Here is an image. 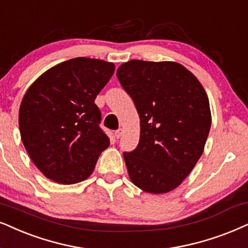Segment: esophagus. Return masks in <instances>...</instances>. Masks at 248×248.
I'll list each match as a JSON object with an SVG mask.
<instances>
[{"label": "esophagus", "mask_w": 248, "mask_h": 248, "mask_svg": "<svg viewBox=\"0 0 248 248\" xmlns=\"http://www.w3.org/2000/svg\"><path fill=\"white\" fill-rule=\"evenodd\" d=\"M122 134H124V129H118V130H115L114 131V136L117 137V139H120V137L122 136Z\"/></svg>", "instance_id": "34e87169"}]
</instances>
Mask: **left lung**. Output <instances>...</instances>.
Wrapping results in <instances>:
<instances>
[{"instance_id": "left-lung-1", "label": "left lung", "mask_w": 248, "mask_h": 248, "mask_svg": "<svg viewBox=\"0 0 248 248\" xmlns=\"http://www.w3.org/2000/svg\"><path fill=\"white\" fill-rule=\"evenodd\" d=\"M117 77L140 115L139 145L124 153L131 182L155 194L176 189L203 152L212 124L207 93L175 62L134 59Z\"/></svg>"}]
</instances>
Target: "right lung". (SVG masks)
<instances>
[{"label":"right lung","instance_id":"1","mask_svg":"<svg viewBox=\"0 0 248 248\" xmlns=\"http://www.w3.org/2000/svg\"><path fill=\"white\" fill-rule=\"evenodd\" d=\"M114 64L78 57L45 72L27 89L19 108L23 144L40 171L59 184L92 175L109 140L99 128L95 99Z\"/></svg>","mask_w":248,"mask_h":248}]
</instances>
